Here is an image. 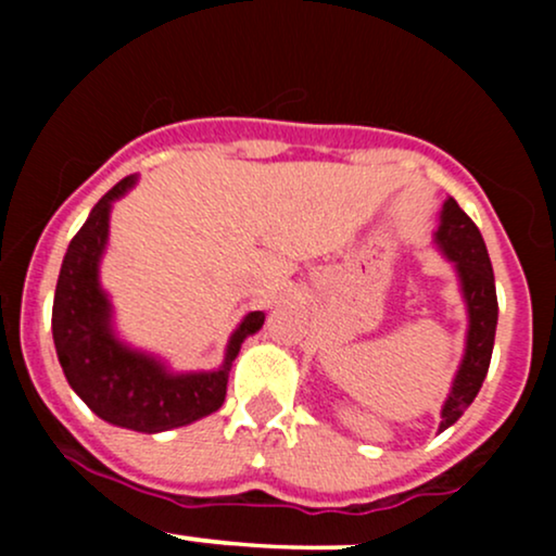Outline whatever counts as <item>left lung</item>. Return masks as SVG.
Instances as JSON below:
<instances>
[{
	"mask_svg": "<svg viewBox=\"0 0 556 556\" xmlns=\"http://www.w3.org/2000/svg\"><path fill=\"white\" fill-rule=\"evenodd\" d=\"M433 245L455 269L465 314H468L463 361L457 366L450 394H446L442 405V424H439V431H442L468 410L483 379H486L500 305H496L494 271H491L486 242H483L473 219L457 206L455 198H446L442 212H439V227L433 229Z\"/></svg>",
	"mask_w": 556,
	"mask_h": 556,
	"instance_id": "obj_1",
	"label": "left lung"
}]
</instances>
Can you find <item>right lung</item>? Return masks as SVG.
Listing matches in <instances>:
<instances>
[{
	"label": "right lung",
	"mask_w": 556,
	"mask_h": 556,
	"mask_svg": "<svg viewBox=\"0 0 556 556\" xmlns=\"http://www.w3.org/2000/svg\"><path fill=\"white\" fill-rule=\"evenodd\" d=\"M138 175L125 177L101 198L70 240L56 279L52 334L67 384L106 424L159 433L219 410L242 342L264 327V311L242 316L229 334L225 361L214 371H172L167 361L132 348L114 329V308L101 287L99 266L110 242L114 201L130 193Z\"/></svg>",
	"instance_id": "right-lung-1"
}]
</instances>
